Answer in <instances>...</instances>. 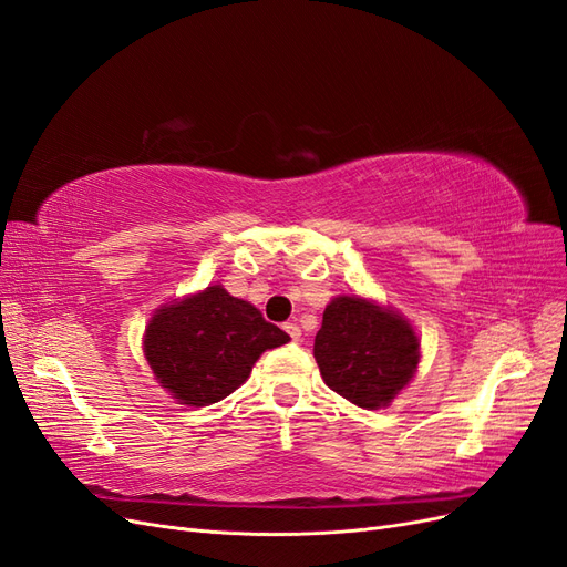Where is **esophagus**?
Masks as SVG:
<instances>
[{"instance_id":"34e87169","label":"esophagus","mask_w":567,"mask_h":567,"mask_svg":"<svg viewBox=\"0 0 567 567\" xmlns=\"http://www.w3.org/2000/svg\"><path fill=\"white\" fill-rule=\"evenodd\" d=\"M284 329H286V333H288L290 338H293V340H300V336H302V333H300V326H298V323H286Z\"/></svg>"}]
</instances>
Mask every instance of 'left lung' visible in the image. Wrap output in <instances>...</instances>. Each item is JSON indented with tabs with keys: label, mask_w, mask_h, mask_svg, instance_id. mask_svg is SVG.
<instances>
[{
	"label": "left lung",
	"mask_w": 567,
	"mask_h": 567,
	"mask_svg": "<svg viewBox=\"0 0 567 567\" xmlns=\"http://www.w3.org/2000/svg\"><path fill=\"white\" fill-rule=\"evenodd\" d=\"M323 383L362 409L388 406L419 367V338L390 310L340 296L326 305L315 338Z\"/></svg>",
	"instance_id": "1"
}]
</instances>
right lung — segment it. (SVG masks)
<instances>
[{
  "instance_id": "1",
  "label": "right lung",
  "mask_w": 567,
  "mask_h": 567,
  "mask_svg": "<svg viewBox=\"0 0 567 567\" xmlns=\"http://www.w3.org/2000/svg\"><path fill=\"white\" fill-rule=\"evenodd\" d=\"M288 340L257 307L208 286L153 315L144 352L179 404L205 406L225 400L248 379L257 357Z\"/></svg>"
}]
</instances>
